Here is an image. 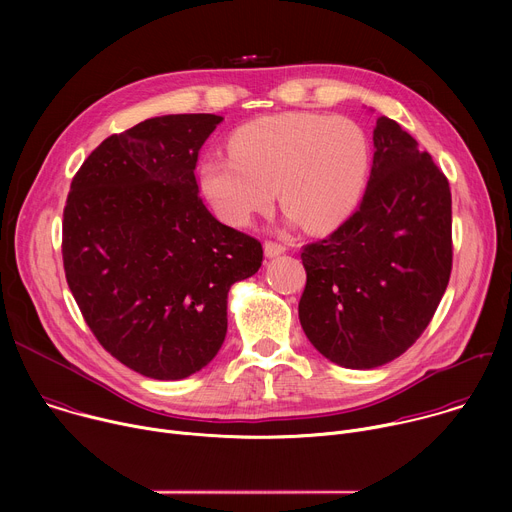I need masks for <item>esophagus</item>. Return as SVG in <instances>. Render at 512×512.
Here are the masks:
<instances>
[{
    "mask_svg": "<svg viewBox=\"0 0 512 512\" xmlns=\"http://www.w3.org/2000/svg\"><path fill=\"white\" fill-rule=\"evenodd\" d=\"M263 249H265V257H269V259L279 257V255H283V253H285V245H281V243H273V241H265Z\"/></svg>",
    "mask_w": 512,
    "mask_h": 512,
    "instance_id": "34e87169",
    "label": "esophagus"
}]
</instances>
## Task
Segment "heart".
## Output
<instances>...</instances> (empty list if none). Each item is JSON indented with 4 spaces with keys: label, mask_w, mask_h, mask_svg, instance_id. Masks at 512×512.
<instances>
[{
    "label": "heart",
    "mask_w": 512,
    "mask_h": 512,
    "mask_svg": "<svg viewBox=\"0 0 512 512\" xmlns=\"http://www.w3.org/2000/svg\"><path fill=\"white\" fill-rule=\"evenodd\" d=\"M371 162V139L356 121L279 113L239 127L231 156H208L198 178L218 218L233 227L267 212L277 188L287 223L328 231L358 206Z\"/></svg>",
    "instance_id": "b5f03b06"
}]
</instances>
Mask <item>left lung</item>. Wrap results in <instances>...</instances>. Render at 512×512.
<instances>
[{
	"label": "left lung",
	"mask_w": 512,
	"mask_h": 512,
	"mask_svg": "<svg viewBox=\"0 0 512 512\" xmlns=\"http://www.w3.org/2000/svg\"><path fill=\"white\" fill-rule=\"evenodd\" d=\"M373 141L358 210L302 253V328L322 356L356 371L383 367L421 336L452 271L446 176L389 117L377 119Z\"/></svg>",
	"instance_id": "obj_1"
}]
</instances>
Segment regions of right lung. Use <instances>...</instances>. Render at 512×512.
<instances>
[{
    "label": "right lung",
    "instance_id": "1",
    "mask_svg": "<svg viewBox=\"0 0 512 512\" xmlns=\"http://www.w3.org/2000/svg\"><path fill=\"white\" fill-rule=\"evenodd\" d=\"M221 115H162L107 137L72 178L62 221L68 287L111 356L156 381L186 379L227 336L233 283L261 243L208 212L196 162Z\"/></svg>",
    "mask_w": 512,
    "mask_h": 512
}]
</instances>
